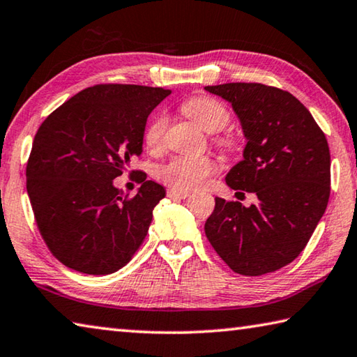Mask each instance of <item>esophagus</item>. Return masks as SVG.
Segmentation results:
<instances>
[{
    "instance_id": "esophagus-1",
    "label": "esophagus",
    "mask_w": 357,
    "mask_h": 357,
    "mask_svg": "<svg viewBox=\"0 0 357 357\" xmlns=\"http://www.w3.org/2000/svg\"><path fill=\"white\" fill-rule=\"evenodd\" d=\"M167 195L170 198H179V200H184V198L190 195V192L189 190H181V189H168Z\"/></svg>"
}]
</instances>
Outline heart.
Instances as JSON below:
<instances>
[{
    "instance_id": "b5f03b06",
    "label": "heart",
    "mask_w": 357,
    "mask_h": 357,
    "mask_svg": "<svg viewBox=\"0 0 357 357\" xmlns=\"http://www.w3.org/2000/svg\"><path fill=\"white\" fill-rule=\"evenodd\" d=\"M183 112L209 134L225 129L231 121L229 108L222 100L211 98V96H197V98L185 100L183 104ZM167 128L168 114L165 112L155 113L144 130V143L149 149L162 148L165 142ZM214 142L217 146L225 151H234L238 146L236 138L228 132L217 134ZM214 172L215 164L208 157L179 155L160 167L159 178L164 183L170 184L173 189L190 190L200 187Z\"/></svg>"
}]
</instances>
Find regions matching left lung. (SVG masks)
<instances>
[{"mask_svg":"<svg viewBox=\"0 0 357 357\" xmlns=\"http://www.w3.org/2000/svg\"><path fill=\"white\" fill-rule=\"evenodd\" d=\"M204 89L231 104L247 138L244 160L228 172L227 184L258 197L249 208L217 197L204 233L234 273H274L304 250L328 206V140L310 112L283 89L261 83Z\"/></svg>","mask_w":357,"mask_h":357,"instance_id":"left-lung-1","label":"left lung"}]
</instances>
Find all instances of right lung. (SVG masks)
<instances>
[{
    "label": "right lung",
    "instance_id": "add662e5",
    "mask_svg": "<svg viewBox=\"0 0 357 357\" xmlns=\"http://www.w3.org/2000/svg\"><path fill=\"white\" fill-rule=\"evenodd\" d=\"M170 93L94 84L40 124L26 164V190L42 239L68 268L116 273L146 238L165 189L140 172V189L129 197L113 179L142 155L149 113Z\"/></svg>",
    "mask_w": 357,
    "mask_h": 357
}]
</instances>
